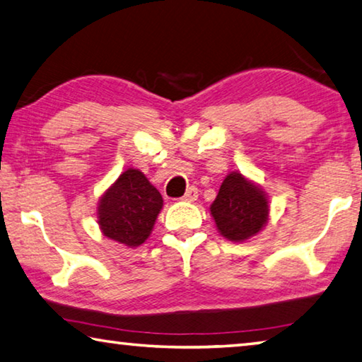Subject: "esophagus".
Wrapping results in <instances>:
<instances>
[{
	"label": "esophagus",
	"instance_id": "34e87169",
	"mask_svg": "<svg viewBox=\"0 0 362 362\" xmlns=\"http://www.w3.org/2000/svg\"><path fill=\"white\" fill-rule=\"evenodd\" d=\"M198 194H199V192H198V188L196 187H189L188 189H187V193L183 194V201H188V203H193V201H196V198H198Z\"/></svg>",
	"mask_w": 362,
	"mask_h": 362
}]
</instances>
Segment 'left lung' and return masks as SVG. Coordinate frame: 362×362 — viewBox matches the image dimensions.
<instances>
[{
    "instance_id": "obj_1",
    "label": "left lung",
    "mask_w": 362,
    "mask_h": 362,
    "mask_svg": "<svg viewBox=\"0 0 362 362\" xmlns=\"http://www.w3.org/2000/svg\"><path fill=\"white\" fill-rule=\"evenodd\" d=\"M211 214L220 233L230 241H244L259 233L268 218V201L259 187L240 173L226 175Z\"/></svg>"
}]
</instances>
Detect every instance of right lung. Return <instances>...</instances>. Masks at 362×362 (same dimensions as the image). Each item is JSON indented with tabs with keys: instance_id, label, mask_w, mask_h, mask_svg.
I'll list each match as a JSON object with an SVG mask.
<instances>
[{
	"instance_id": "obj_1",
	"label": "right lung",
	"mask_w": 362,
	"mask_h": 362,
	"mask_svg": "<svg viewBox=\"0 0 362 362\" xmlns=\"http://www.w3.org/2000/svg\"><path fill=\"white\" fill-rule=\"evenodd\" d=\"M163 207L158 189L137 169L119 175L103 194L99 206V223L103 235L126 246H140L150 236Z\"/></svg>"
}]
</instances>
